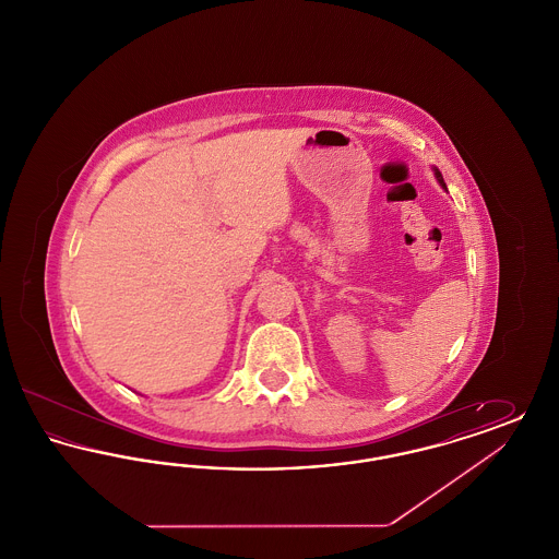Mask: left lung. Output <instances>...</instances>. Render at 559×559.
<instances>
[{
	"instance_id": "1",
	"label": "left lung",
	"mask_w": 559,
	"mask_h": 559,
	"mask_svg": "<svg viewBox=\"0 0 559 559\" xmlns=\"http://www.w3.org/2000/svg\"><path fill=\"white\" fill-rule=\"evenodd\" d=\"M433 176H436V180H438V185H440V187H447V185H444V178H442V174H440V169H438V167H433Z\"/></svg>"
}]
</instances>
